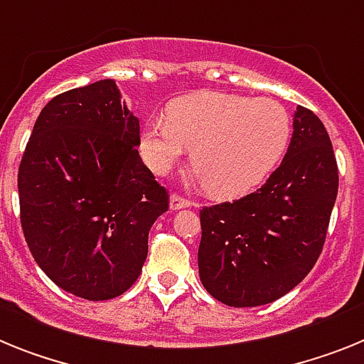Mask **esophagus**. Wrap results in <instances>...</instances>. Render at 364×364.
<instances>
[{"label": "esophagus", "instance_id": "1", "mask_svg": "<svg viewBox=\"0 0 364 364\" xmlns=\"http://www.w3.org/2000/svg\"><path fill=\"white\" fill-rule=\"evenodd\" d=\"M185 207H191V201L181 198L179 194L170 196V210H178V208H185Z\"/></svg>", "mask_w": 364, "mask_h": 364}]
</instances>
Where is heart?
Instances as JSON below:
<instances>
[{"instance_id":"obj_1","label":"heart","mask_w":364,"mask_h":364,"mask_svg":"<svg viewBox=\"0 0 364 364\" xmlns=\"http://www.w3.org/2000/svg\"><path fill=\"white\" fill-rule=\"evenodd\" d=\"M291 117L273 99L196 91L168 106V119H151L141 148L157 172H166L192 146V168L208 194L236 198L260 185L282 159Z\"/></svg>"}]
</instances>
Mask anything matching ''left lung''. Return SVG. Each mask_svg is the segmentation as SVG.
I'll list each match as a JSON object with an SVG mask.
<instances>
[{
  "instance_id": "left-lung-1",
  "label": "left lung",
  "mask_w": 364,
  "mask_h": 364,
  "mask_svg": "<svg viewBox=\"0 0 364 364\" xmlns=\"http://www.w3.org/2000/svg\"><path fill=\"white\" fill-rule=\"evenodd\" d=\"M339 172L330 135L299 106L284 161L257 192L200 210L203 287L235 308L269 304L314 269L326 240Z\"/></svg>"
}]
</instances>
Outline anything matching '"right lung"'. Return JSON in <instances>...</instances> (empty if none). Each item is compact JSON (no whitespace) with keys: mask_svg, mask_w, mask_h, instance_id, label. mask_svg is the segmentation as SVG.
Segmentation results:
<instances>
[{"mask_svg":"<svg viewBox=\"0 0 364 364\" xmlns=\"http://www.w3.org/2000/svg\"><path fill=\"white\" fill-rule=\"evenodd\" d=\"M139 119L112 78L69 90L38 115L18 172L25 242L58 287L115 299L141 274L168 192L139 156Z\"/></svg>","mask_w":364,"mask_h":364,"instance_id":"1","label":"right lung"}]
</instances>
